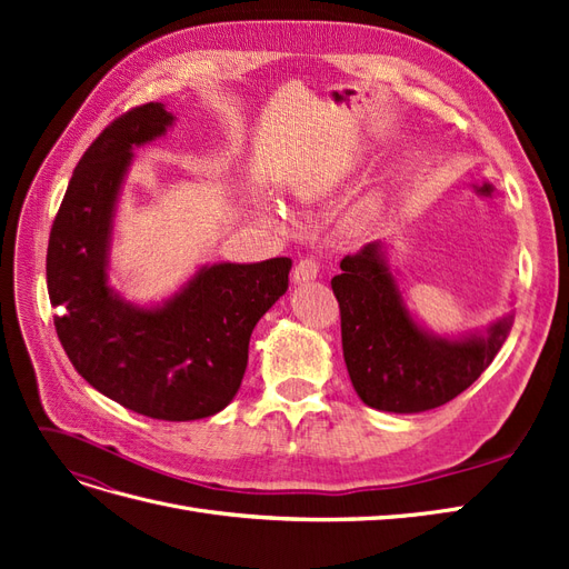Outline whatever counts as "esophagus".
I'll return each mask as SVG.
<instances>
[{
  "label": "esophagus",
  "mask_w": 569,
  "mask_h": 569,
  "mask_svg": "<svg viewBox=\"0 0 569 569\" xmlns=\"http://www.w3.org/2000/svg\"><path fill=\"white\" fill-rule=\"evenodd\" d=\"M318 272H320L318 258L306 256L295 266V272H291V274H295V282H311V280L318 278Z\"/></svg>",
  "instance_id": "34e87169"
}]
</instances>
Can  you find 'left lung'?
<instances>
[{
    "label": "left lung",
    "instance_id": "8db88e82",
    "mask_svg": "<svg viewBox=\"0 0 569 569\" xmlns=\"http://www.w3.org/2000/svg\"><path fill=\"white\" fill-rule=\"evenodd\" d=\"M332 278L347 370L363 403L420 412L449 403L485 372L510 330V316L489 337L435 339L406 311L380 242L341 258Z\"/></svg>",
    "mask_w": 569,
    "mask_h": 569
}]
</instances>
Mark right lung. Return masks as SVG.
<instances>
[{
  "label": "right lung",
  "mask_w": 569,
  "mask_h": 569,
  "mask_svg": "<svg viewBox=\"0 0 569 569\" xmlns=\"http://www.w3.org/2000/svg\"><path fill=\"white\" fill-rule=\"evenodd\" d=\"M173 123L163 104L134 107L82 153L51 222L47 289L73 368L140 416L187 422L216 416L242 385L256 322L289 284V258L201 268L161 308L123 303L107 284L113 203L132 147Z\"/></svg>",
  "instance_id": "1"
}]
</instances>
